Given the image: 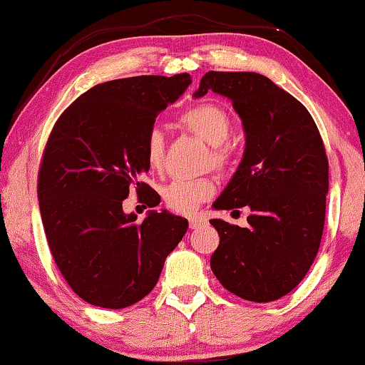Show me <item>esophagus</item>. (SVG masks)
I'll list each match as a JSON object with an SVG mask.
<instances>
[{"label":"esophagus","instance_id":"34e87169","mask_svg":"<svg viewBox=\"0 0 365 365\" xmlns=\"http://www.w3.org/2000/svg\"><path fill=\"white\" fill-rule=\"evenodd\" d=\"M206 222H207V217L205 216L203 212L193 214V216L190 217V227H192V229L200 227V225H203V224H206Z\"/></svg>","mask_w":365,"mask_h":365}]
</instances>
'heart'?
Here are the masks:
<instances>
[{"instance_id": "heart-1", "label": "heart", "mask_w": 365, "mask_h": 365, "mask_svg": "<svg viewBox=\"0 0 365 365\" xmlns=\"http://www.w3.org/2000/svg\"><path fill=\"white\" fill-rule=\"evenodd\" d=\"M180 123L201 140L214 146L212 162L217 169L229 165V153L222 144L230 135V118L221 107L214 103H198L190 107L180 117ZM146 159L149 165L158 169L164 160V136L160 130H149L146 136ZM214 193V185L207 177L192 180H173L162 190L165 206L173 212L188 214Z\"/></svg>"}]
</instances>
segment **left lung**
Returning a JSON list of instances; mask_svg holds the SVG:
<instances>
[{
	"label": "left lung",
	"mask_w": 365,
	"mask_h": 365,
	"mask_svg": "<svg viewBox=\"0 0 365 365\" xmlns=\"http://www.w3.org/2000/svg\"><path fill=\"white\" fill-rule=\"evenodd\" d=\"M207 91L232 102L245 130V151L214 210L250 207L247 227L211 219L219 247L211 269L235 296L273 302L304 279L325 225L328 159L309 110L263 74L210 71Z\"/></svg>",
	"instance_id": "1"
}]
</instances>
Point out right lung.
<instances>
[{"label":"right lung","instance_id":"1","mask_svg":"<svg viewBox=\"0 0 365 365\" xmlns=\"http://www.w3.org/2000/svg\"><path fill=\"white\" fill-rule=\"evenodd\" d=\"M192 84L188 73L135 76L97 84L56 120L38 170L37 196L58 269L81 299L96 307L125 309L158 284L169 253L188 221L149 211L143 222L125 214L149 170L146 136L155 117ZM148 196V206H158Z\"/></svg>","mask_w":365,"mask_h":365}]
</instances>
